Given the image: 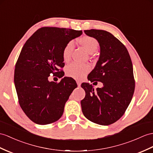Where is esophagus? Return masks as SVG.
<instances>
[{
	"label": "esophagus",
	"mask_w": 153,
	"mask_h": 153,
	"mask_svg": "<svg viewBox=\"0 0 153 153\" xmlns=\"http://www.w3.org/2000/svg\"><path fill=\"white\" fill-rule=\"evenodd\" d=\"M76 83H77V85L78 86L80 87V85H81V82L80 80H76Z\"/></svg>",
	"instance_id": "esophagus-1"
}]
</instances>
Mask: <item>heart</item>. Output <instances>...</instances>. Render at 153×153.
<instances>
[{
    "label": "heart",
    "instance_id": "b5f03b06",
    "mask_svg": "<svg viewBox=\"0 0 153 153\" xmlns=\"http://www.w3.org/2000/svg\"><path fill=\"white\" fill-rule=\"evenodd\" d=\"M79 43L82 45L89 54H93L99 47L98 41L91 36H84L79 39ZM74 49V43L70 41L66 44L62 51V56L64 61L69 60ZM90 70V68L86 64H80L73 62L66 68V74L70 77L75 79H82Z\"/></svg>",
    "mask_w": 153,
    "mask_h": 153
}]
</instances>
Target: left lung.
I'll use <instances>...</instances> for the list:
<instances>
[{"instance_id":"1","label":"left lung","mask_w":153,"mask_h":153,"mask_svg":"<svg viewBox=\"0 0 153 153\" xmlns=\"http://www.w3.org/2000/svg\"><path fill=\"white\" fill-rule=\"evenodd\" d=\"M84 32L100 46L99 60L88 79L101 82L103 86L94 90L91 84H82L85 92L82 111L89 121L109 125L123 116L132 100L135 88L132 61L125 46L111 33L95 29Z\"/></svg>"}]
</instances>
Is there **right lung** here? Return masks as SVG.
Instances as JSON below:
<instances>
[{
	"instance_id": "obj_1",
	"label": "right lung",
	"mask_w": 153,
	"mask_h": 153,
	"mask_svg": "<svg viewBox=\"0 0 153 153\" xmlns=\"http://www.w3.org/2000/svg\"><path fill=\"white\" fill-rule=\"evenodd\" d=\"M82 33V30L73 29L43 27L22 48L15 68L14 83L22 110L35 123H53L64 113L65 102L77 84L65 77L58 84L49 82L48 77L51 73L61 72L59 68L65 65L63 49Z\"/></svg>"
}]
</instances>
